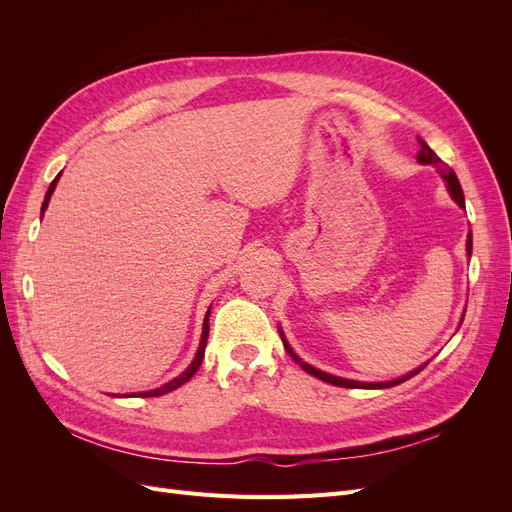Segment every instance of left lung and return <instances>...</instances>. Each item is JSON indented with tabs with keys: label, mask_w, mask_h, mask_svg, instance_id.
<instances>
[{
	"label": "left lung",
	"mask_w": 512,
	"mask_h": 512,
	"mask_svg": "<svg viewBox=\"0 0 512 512\" xmlns=\"http://www.w3.org/2000/svg\"><path fill=\"white\" fill-rule=\"evenodd\" d=\"M418 145H421V149H418L416 162L423 164V166H433V168H436L438 173H440V177L446 181L448 194H451V198L455 200V203H457L461 209H466V200H463V190H461V185H459V179H457V175H455V170L448 168V164H444V162L436 156V153H433V149L423 141V138H418ZM466 250H468V256H472V232L468 235ZM461 322H463V318H461ZM277 329H280V335H282V342H284L286 352L292 356L294 361H297V363L301 365L303 371H307V374H312L314 378H318V380H322V382H329V384H335V386H346V389H391V386H397V384H401V382L410 380L412 376H416L418 371H421V369L427 365V363H425V365H421V367H416L414 371H410V374L401 376V378H395V380H389V382H359V380L339 378V376L327 374V371L316 369V367H312L309 363H305L303 359H299V354L294 352V350L290 348V344L286 342V337H284V333H282V327H277Z\"/></svg>",
	"instance_id": "8db88e82"
}]
</instances>
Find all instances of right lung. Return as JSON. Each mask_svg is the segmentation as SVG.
<instances>
[{"instance_id": "add662e5", "label": "right lung", "mask_w": 512, "mask_h": 512, "mask_svg": "<svg viewBox=\"0 0 512 512\" xmlns=\"http://www.w3.org/2000/svg\"><path fill=\"white\" fill-rule=\"evenodd\" d=\"M61 175V173H59ZM59 175L53 179V183L49 185V192H46V196H44V203H42V215H44V211H46V207H49V200H51V194L55 192V185H57V181H59ZM209 314H211V307L207 309V314H205V320H203V335H200V344H198V350H196V356H194V361L188 365V369L185 371H181V374L177 376V378H173L170 382H166V384H162L160 389H153V391H143V393H126L123 397H160V395H166V393H170V391H175V389H179L181 384H185L188 382L196 371H198V367H200V363H203V359H205V348H207V337H209ZM113 397H119V395H113Z\"/></svg>"}]
</instances>
